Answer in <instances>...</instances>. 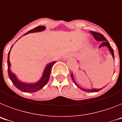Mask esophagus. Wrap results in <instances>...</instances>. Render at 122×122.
<instances>
[{"instance_id":"obj_1","label":"esophagus","mask_w":122,"mask_h":122,"mask_svg":"<svg viewBox=\"0 0 122 122\" xmlns=\"http://www.w3.org/2000/svg\"><path fill=\"white\" fill-rule=\"evenodd\" d=\"M71 55H70V54H66V55H65V56H63V58H64V59H68V58H70V57H71Z\"/></svg>"}]
</instances>
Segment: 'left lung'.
Instances as JSON below:
<instances>
[{
    "mask_svg": "<svg viewBox=\"0 0 122 122\" xmlns=\"http://www.w3.org/2000/svg\"><path fill=\"white\" fill-rule=\"evenodd\" d=\"M91 33H92V35L94 36V39H95L97 41H102V44H101V46H100L99 48H100V47H104V46L107 47L109 49V52H110L111 53V54H112V57H113V60H114V59H115V58H114V53H113V49L112 48L111 46L110 45V44H109V42L107 41V40L106 39V37L103 36L102 34H100V33H96V32H94V31H91ZM71 77L73 80V83L75 84L76 86L78 88H80V89H81V90H83V91H86V92H98V91H99L100 90H101L102 88H105V87L106 86H105L104 87H103V88H100V89H96V88H92V89H85V88H81V87H80V86H79V85L77 84L75 80V79H74L73 74V73L71 74Z\"/></svg>",
    "mask_w": 122,
    "mask_h": 122,
    "instance_id": "1",
    "label": "left lung"
}]
</instances>
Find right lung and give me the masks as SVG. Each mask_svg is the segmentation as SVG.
Returning a JSON list of instances; mask_svg holds the SVG:
<instances>
[{"label":"right lung","instance_id":"add662e5","mask_svg":"<svg viewBox=\"0 0 122 122\" xmlns=\"http://www.w3.org/2000/svg\"><path fill=\"white\" fill-rule=\"evenodd\" d=\"M46 29V28L44 26H39L36 27V28H34L33 30H30L28 33L24 34L23 36L31 33L41 32V31H44ZM13 46L11 47V48H10V51L9 52V54H8L7 65H8V73H9V78L10 79V80L12 81L13 84L16 88H18L19 90L24 92H29V93H30V92H35L36 91L40 90L41 89H42L48 82L49 80L52 67L54 63H56V62H52L51 63H48V64H47L46 67L44 69L42 76L41 77V78L37 81L35 82V83H25V82L21 81H20L17 78L16 75L13 73L11 72V70H10L11 64H10V54Z\"/></svg>","mask_w":122,"mask_h":122}]
</instances>
